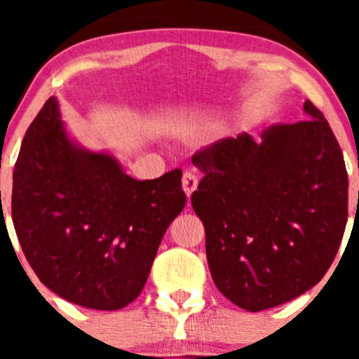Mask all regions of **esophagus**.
Returning a JSON list of instances; mask_svg holds the SVG:
<instances>
[{
    "instance_id": "1",
    "label": "esophagus",
    "mask_w": 359,
    "mask_h": 359,
    "mask_svg": "<svg viewBox=\"0 0 359 359\" xmlns=\"http://www.w3.org/2000/svg\"><path fill=\"white\" fill-rule=\"evenodd\" d=\"M198 187V177L194 172H186L182 175V189L187 194V198H191V194L196 191Z\"/></svg>"
}]
</instances>
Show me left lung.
Returning a JSON list of instances; mask_svg holds the SVG:
<instances>
[{
  "label": "left lung",
  "instance_id": "8db88e82",
  "mask_svg": "<svg viewBox=\"0 0 359 359\" xmlns=\"http://www.w3.org/2000/svg\"><path fill=\"white\" fill-rule=\"evenodd\" d=\"M278 123L260 142L241 133L196 151L191 203L224 297L250 313L302 295L327 274L347 222V172L323 112Z\"/></svg>",
  "mask_w": 359,
  "mask_h": 359
}]
</instances>
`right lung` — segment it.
Instances as JSON below:
<instances>
[{
    "label": "right lung",
    "instance_id": "add662e5",
    "mask_svg": "<svg viewBox=\"0 0 359 359\" xmlns=\"http://www.w3.org/2000/svg\"><path fill=\"white\" fill-rule=\"evenodd\" d=\"M180 179L173 170L135 180L111 154L78 147L50 97L13 170L12 219L29 266L69 302L99 311L128 306L186 205Z\"/></svg>",
    "mask_w": 359,
    "mask_h": 359
}]
</instances>
